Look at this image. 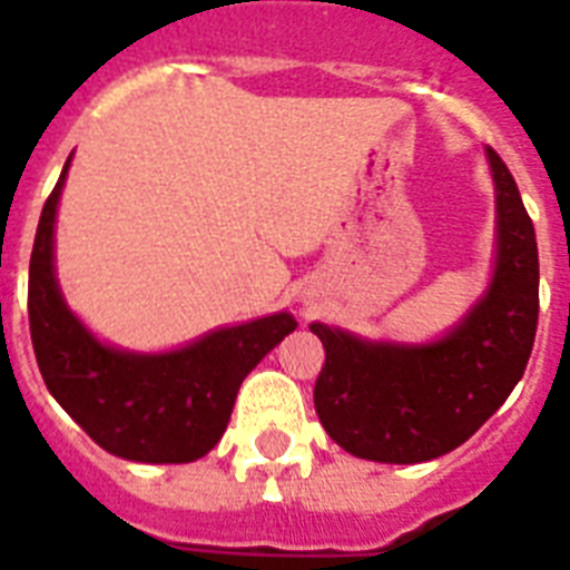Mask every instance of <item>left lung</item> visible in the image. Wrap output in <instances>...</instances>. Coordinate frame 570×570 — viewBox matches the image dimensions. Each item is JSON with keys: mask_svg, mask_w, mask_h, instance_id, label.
Returning <instances> with one entry per match:
<instances>
[{"mask_svg": "<svg viewBox=\"0 0 570 570\" xmlns=\"http://www.w3.org/2000/svg\"><path fill=\"white\" fill-rule=\"evenodd\" d=\"M497 188V265L488 294L431 345L367 342L314 322L325 365L314 385L322 428L347 454L428 462L460 448L525 374L540 316L537 234L511 170L488 148Z\"/></svg>", "mask_w": 570, "mask_h": 570, "instance_id": "8db88e82", "label": "left lung"}]
</instances>
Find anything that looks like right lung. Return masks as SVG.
<instances>
[{"mask_svg": "<svg viewBox=\"0 0 570 570\" xmlns=\"http://www.w3.org/2000/svg\"><path fill=\"white\" fill-rule=\"evenodd\" d=\"M68 165L70 156L39 216L30 254V340L45 385L108 454L156 465L199 460L223 440L242 380L296 328V320L282 311L210 331L168 354L102 345L70 314L53 274V223Z\"/></svg>", "mask_w": 570, "mask_h": 570, "instance_id": "obj_1", "label": "right lung"}]
</instances>
